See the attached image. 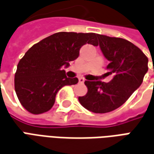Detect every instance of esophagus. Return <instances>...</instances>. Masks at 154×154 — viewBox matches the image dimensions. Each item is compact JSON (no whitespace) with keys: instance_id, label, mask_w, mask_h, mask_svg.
I'll list each match as a JSON object with an SVG mask.
<instances>
[{"instance_id":"esophagus-1","label":"esophagus","mask_w":154,"mask_h":154,"mask_svg":"<svg viewBox=\"0 0 154 154\" xmlns=\"http://www.w3.org/2000/svg\"><path fill=\"white\" fill-rule=\"evenodd\" d=\"M78 82H79V83H84L85 79H84L83 77H79V78H78Z\"/></svg>"}]
</instances>
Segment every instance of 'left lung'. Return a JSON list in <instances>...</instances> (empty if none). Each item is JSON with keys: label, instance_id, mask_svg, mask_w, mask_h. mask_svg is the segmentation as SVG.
Segmentation results:
<instances>
[{"label": "left lung", "instance_id": "8db88e82", "mask_svg": "<svg viewBox=\"0 0 154 154\" xmlns=\"http://www.w3.org/2000/svg\"><path fill=\"white\" fill-rule=\"evenodd\" d=\"M97 36L100 50L109 61L107 74H112L113 78L107 83L86 81L88 91L78 100L87 110L103 114L121 106L140 87L149 69V59L139 48L126 39L102 35Z\"/></svg>", "mask_w": 154, "mask_h": 154}]
</instances>
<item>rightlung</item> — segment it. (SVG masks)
<instances>
[{"label": "right lung", "instance_id": "add662e5", "mask_svg": "<svg viewBox=\"0 0 154 154\" xmlns=\"http://www.w3.org/2000/svg\"><path fill=\"white\" fill-rule=\"evenodd\" d=\"M86 44L97 46V35L58 32L25 53L17 65L15 90L29 112L38 115L49 110L62 87L78 82L77 77H67L62 68L69 67V63L77 59L80 48Z\"/></svg>", "mask_w": 154, "mask_h": 154}]
</instances>
